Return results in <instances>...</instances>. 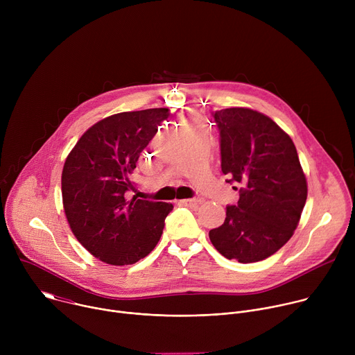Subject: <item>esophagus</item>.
I'll use <instances>...</instances> for the list:
<instances>
[{
    "instance_id": "esophagus-1",
    "label": "esophagus",
    "mask_w": 355,
    "mask_h": 355,
    "mask_svg": "<svg viewBox=\"0 0 355 355\" xmlns=\"http://www.w3.org/2000/svg\"><path fill=\"white\" fill-rule=\"evenodd\" d=\"M200 202V199H198V198H191V199H182V200H180V204L181 205H184V207H195V205H198Z\"/></svg>"
}]
</instances>
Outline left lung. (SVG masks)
Wrapping results in <instances>:
<instances>
[{
    "instance_id": "1",
    "label": "left lung",
    "mask_w": 355,
    "mask_h": 355,
    "mask_svg": "<svg viewBox=\"0 0 355 355\" xmlns=\"http://www.w3.org/2000/svg\"><path fill=\"white\" fill-rule=\"evenodd\" d=\"M212 116L220 135L222 173L240 198L209 239L229 260L261 261L292 237L305 207L308 185L296 147L257 111L227 108Z\"/></svg>"
}]
</instances>
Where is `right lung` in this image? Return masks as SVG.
Masks as SVG:
<instances>
[{
	"label": "right lung",
	"mask_w": 355,
	"mask_h": 355,
	"mask_svg": "<svg viewBox=\"0 0 355 355\" xmlns=\"http://www.w3.org/2000/svg\"><path fill=\"white\" fill-rule=\"evenodd\" d=\"M167 108L121 112L91 126L66 159L63 207L77 240L101 261L135 264L159 243L171 204L136 199L132 174Z\"/></svg>",
	"instance_id": "1"
}]
</instances>
